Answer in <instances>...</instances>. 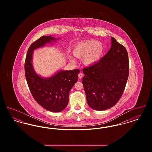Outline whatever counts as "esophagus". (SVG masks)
I'll return each instance as SVG.
<instances>
[{
  "instance_id": "esophagus-1",
  "label": "esophagus",
  "mask_w": 152,
  "mask_h": 152,
  "mask_svg": "<svg viewBox=\"0 0 152 152\" xmlns=\"http://www.w3.org/2000/svg\"><path fill=\"white\" fill-rule=\"evenodd\" d=\"M78 77H79V78L80 79H81V78L83 77V74L81 72L79 73V75H78Z\"/></svg>"
}]
</instances>
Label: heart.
Here are the masks:
<instances>
[{"mask_svg":"<svg viewBox=\"0 0 152 152\" xmlns=\"http://www.w3.org/2000/svg\"><path fill=\"white\" fill-rule=\"evenodd\" d=\"M104 47L100 42L90 39L80 42L73 48V55L77 58H84L87 65H93L101 58Z\"/></svg>","mask_w":152,"mask_h":152,"instance_id":"heart-1","label":"heart"}]
</instances>
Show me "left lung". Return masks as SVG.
Listing matches in <instances>:
<instances>
[{"label":"left lung","instance_id":"obj_1","mask_svg":"<svg viewBox=\"0 0 152 152\" xmlns=\"http://www.w3.org/2000/svg\"><path fill=\"white\" fill-rule=\"evenodd\" d=\"M107 53L94 64L83 69L82 83L88 105L104 110L115 105L121 98L129 76L128 52L124 46L111 37Z\"/></svg>","mask_w":152,"mask_h":152}]
</instances>
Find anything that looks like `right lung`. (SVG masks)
Wrapping results in <instances>:
<instances>
[{
    "label": "right lung",
    "mask_w": 152,
    "mask_h": 152,
    "mask_svg": "<svg viewBox=\"0 0 152 152\" xmlns=\"http://www.w3.org/2000/svg\"><path fill=\"white\" fill-rule=\"evenodd\" d=\"M57 39L51 36L40 37L29 46L24 64L26 78L30 92L35 101L44 108L52 112H60L66 108L69 94L78 80L79 69L61 70L50 77L38 75L32 64L33 51Z\"/></svg>",
    "instance_id": "obj_1"
}]
</instances>
